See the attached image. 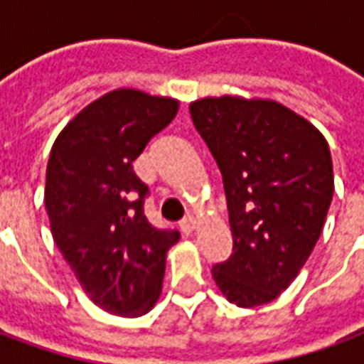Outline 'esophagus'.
<instances>
[{"mask_svg": "<svg viewBox=\"0 0 364 364\" xmlns=\"http://www.w3.org/2000/svg\"><path fill=\"white\" fill-rule=\"evenodd\" d=\"M179 228H181L183 234H193V232H195V228H197V222H195V218H193V216H187V218H183L181 220Z\"/></svg>", "mask_w": 364, "mask_h": 364, "instance_id": "obj_1", "label": "esophagus"}]
</instances>
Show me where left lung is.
<instances>
[{"mask_svg":"<svg viewBox=\"0 0 364 364\" xmlns=\"http://www.w3.org/2000/svg\"><path fill=\"white\" fill-rule=\"evenodd\" d=\"M191 119L216 159L234 247L213 277L230 302L267 304L296 279L333 197L326 138L274 101L200 99Z\"/></svg>","mask_w":364,"mask_h":364,"instance_id":"obj_1","label":"left lung"}]
</instances>
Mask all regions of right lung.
Listing matches in <instances>:
<instances>
[{
	"label": "right lung",
	"instance_id": "1",
	"mask_svg": "<svg viewBox=\"0 0 364 364\" xmlns=\"http://www.w3.org/2000/svg\"><path fill=\"white\" fill-rule=\"evenodd\" d=\"M179 103L120 90L85 107L52 146L44 203L58 250L107 312L138 318L156 304L177 230L151 226L134 161Z\"/></svg>",
	"mask_w": 364,
	"mask_h": 364
}]
</instances>
